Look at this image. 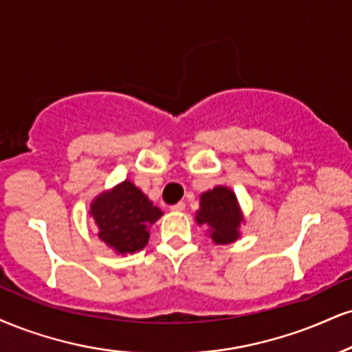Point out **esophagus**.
I'll return each mask as SVG.
<instances>
[{
	"label": "esophagus",
	"mask_w": 352,
	"mask_h": 352,
	"mask_svg": "<svg viewBox=\"0 0 352 352\" xmlns=\"http://www.w3.org/2000/svg\"><path fill=\"white\" fill-rule=\"evenodd\" d=\"M170 210H172V211H184V210H185V203H184V201L175 203V205L170 206Z\"/></svg>",
	"instance_id": "esophagus-1"
}]
</instances>
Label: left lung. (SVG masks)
I'll use <instances>...</instances> for the list:
<instances>
[{
  "instance_id": "1",
  "label": "left lung",
  "mask_w": 352,
  "mask_h": 352,
  "mask_svg": "<svg viewBox=\"0 0 352 352\" xmlns=\"http://www.w3.org/2000/svg\"><path fill=\"white\" fill-rule=\"evenodd\" d=\"M198 224H208L211 239L217 244H228L238 239L239 224L243 221L236 195L226 187H217L201 195Z\"/></svg>"
}]
</instances>
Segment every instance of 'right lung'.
<instances>
[{
    "mask_svg": "<svg viewBox=\"0 0 352 352\" xmlns=\"http://www.w3.org/2000/svg\"><path fill=\"white\" fill-rule=\"evenodd\" d=\"M90 214L98 226V236L120 254L141 251L149 241V226L162 211L131 182H122L111 192L101 193L91 203Z\"/></svg>",
    "mask_w": 352,
    "mask_h": 352,
    "instance_id": "obj_1",
    "label": "right lung"
}]
</instances>
